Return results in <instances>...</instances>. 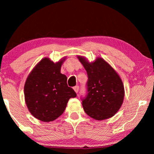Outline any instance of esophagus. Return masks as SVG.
I'll return each instance as SVG.
<instances>
[{
	"mask_svg": "<svg viewBox=\"0 0 154 154\" xmlns=\"http://www.w3.org/2000/svg\"><path fill=\"white\" fill-rule=\"evenodd\" d=\"M73 90H75V92L78 93V92H79V86H78V85H76V86H75L73 88Z\"/></svg>",
	"mask_w": 154,
	"mask_h": 154,
	"instance_id": "obj_1",
	"label": "esophagus"
}]
</instances>
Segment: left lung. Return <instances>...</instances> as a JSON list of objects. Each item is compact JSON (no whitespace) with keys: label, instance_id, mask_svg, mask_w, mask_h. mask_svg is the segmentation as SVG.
<instances>
[{"label":"left lung","instance_id":"left-lung-1","mask_svg":"<svg viewBox=\"0 0 154 154\" xmlns=\"http://www.w3.org/2000/svg\"><path fill=\"white\" fill-rule=\"evenodd\" d=\"M86 70L88 94L83 99V110L96 120L113 117L120 109L124 98V87L119 75L107 62L97 58L90 62L77 56Z\"/></svg>","mask_w":154,"mask_h":154}]
</instances>
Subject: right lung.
<instances>
[{
    "mask_svg": "<svg viewBox=\"0 0 154 154\" xmlns=\"http://www.w3.org/2000/svg\"><path fill=\"white\" fill-rule=\"evenodd\" d=\"M65 59L54 63L49 58H43L26 80L25 102L30 113L38 120H55L63 113L69 99L77 96L68 86L66 75L60 72Z\"/></svg>",
    "mask_w": 154,
    "mask_h": 154,
    "instance_id": "right-lung-1",
    "label": "right lung"
}]
</instances>
